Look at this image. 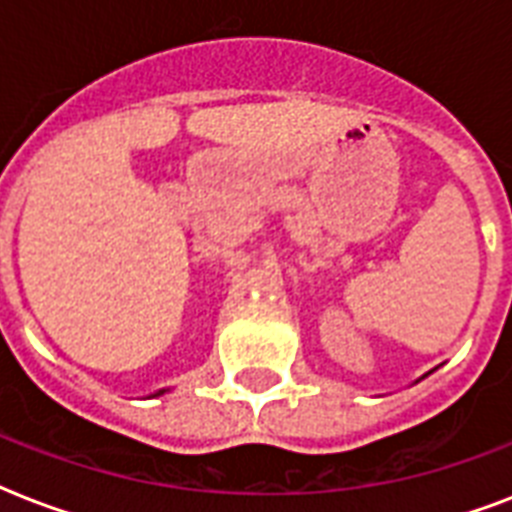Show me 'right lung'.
<instances>
[{
	"instance_id": "1",
	"label": "right lung",
	"mask_w": 512,
	"mask_h": 512,
	"mask_svg": "<svg viewBox=\"0 0 512 512\" xmlns=\"http://www.w3.org/2000/svg\"><path fill=\"white\" fill-rule=\"evenodd\" d=\"M162 393H164V390H159V393H154V396H162Z\"/></svg>"
}]
</instances>
